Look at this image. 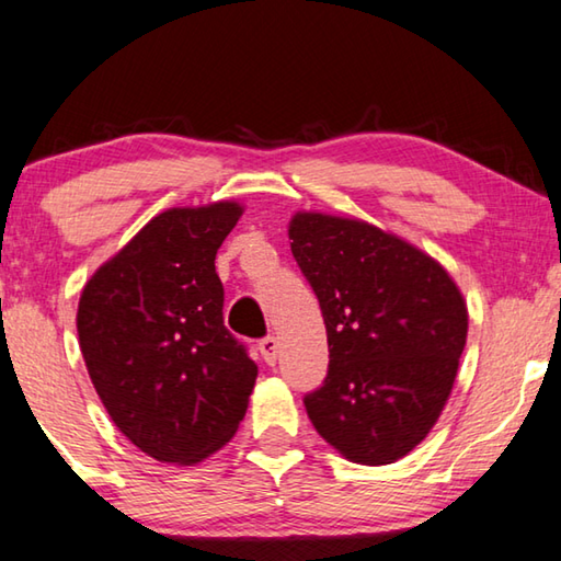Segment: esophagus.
I'll return each mask as SVG.
<instances>
[{
  "instance_id": "obj_1",
  "label": "esophagus",
  "mask_w": 561,
  "mask_h": 561,
  "mask_svg": "<svg viewBox=\"0 0 561 561\" xmlns=\"http://www.w3.org/2000/svg\"><path fill=\"white\" fill-rule=\"evenodd\" d=\"M257 348H260L262 358L267 360L270 366L274 364V360H277V354H279V344H277V339H274V336H264V339H260Z\"/></svg>"
}]
</instances>
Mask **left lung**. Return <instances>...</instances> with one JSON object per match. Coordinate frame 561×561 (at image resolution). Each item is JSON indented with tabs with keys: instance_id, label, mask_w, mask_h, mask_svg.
<instances>
[{
	"instance_id": "obj_1",
	"label": "left lung",
	"mask_w": 561,
	"mask_h": 561,
	"mask_svg": "<svg viewBox=\"0 0 561 561\" xmlns=\"http://www.w3.org/2000/svg\"><path fill=\"white\" fill-rule=\"evenodd\" d=\"M291 254L327 324L329 371L309 421L348 460L386 465L438 421L468 336V309L438 262L378 227L294 215Z\"/></svg>"
}]
</instances>
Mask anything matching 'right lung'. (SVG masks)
Segmentation results:
<instances>
[{
    "instance_id": "obj_1",
    "label": "right lung",
    "mask_w": 561,
    "mask_h": 561,
    "mask_svg": "<svg viewBox=\"0 0 561 561\" xmlns=\"http://www.w3.org/2000/svg\"><path fill=\"white\" fill-rule=\"evenodd\" d=\"M234 203L173 207L93 274L79 344L111 421L150 458L193 465L220 450L247 413L257 364L225 327L215 254Z\"/></svg>"
}]
</instances>
